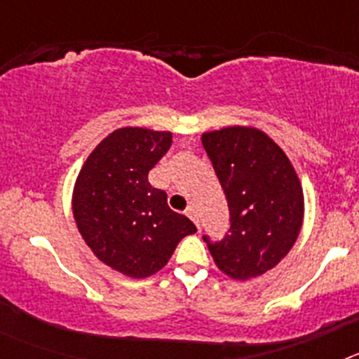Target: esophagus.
I'll return each instance as SVG.
<instances>
[{
    "instance_id": "esophagus-1",
    "label": "esophagus",
    "mask_w": 359,
    "mask_h": 359,
    "mask_svg": "<svg viewBox=\"0 0 359 359\" xmlns=\"http://www.w3.org/2000/svg\"><path fill=\"white\" fill-rule=\"evenodd\" d=\"M187 215H189V217L192 219V221H194V224H196V226L199 228V215H198V210H196L194 207L187 208Z\"/></svg>"
}]
</instances>
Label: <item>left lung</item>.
<instances>
[{
  "label": "left lung",
  "instance_id": "left-lung-1",
  "mask_svg": "<svg viewBox=\"0 0 359 359\" xmlns=\"http://www.w3.org/2000/svg\"><path fill=\"white\" fill-rule=\"evenodd\" d=\"M230 208V230L208 243L226 277L250 280L278 264L304 223V190L280 145L252 126H228L201 135Z\"/></svg>",
  "mask_w": 359,
  "mask_h": 359
}]
</instances>
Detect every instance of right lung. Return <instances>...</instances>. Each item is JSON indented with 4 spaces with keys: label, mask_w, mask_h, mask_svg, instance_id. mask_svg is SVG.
<instances>
[{
    "label": "right lung",
    "mask_w": 359,
    "mask_h": 359,
    "mask_svg": "<svg viewBox=\"0 0 359 359\" xmlns=\"http://www.w3.org/2000/svg\"><path fill=\"white\" fill-rule=\"evenodd\" d=\"M172 145V133L128 126L109 133L86 158L73 185L79 233L98 261L131 278H147L169 262L177 243L194 233L149 170Z\"/></svg>",
    "instance_id": "right-lung-1"
}]
</instances>
